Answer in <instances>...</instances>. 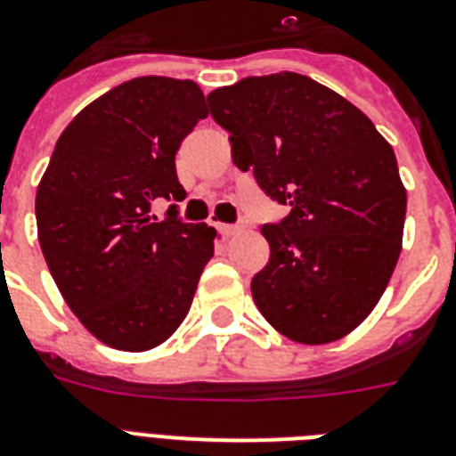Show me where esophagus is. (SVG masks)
Listing matches in <instances>:
<instances>
[{
    "instance_id": "esophagus-1",
    "label": "esophagus",
    "mask_w": 456,
    "mask_h": 456,
    "mask_svg": "<svg viewBox=\"0 0 456 456\" xmlns=\"http://www.w3.org/2000/svg\"><path fill=\"white\" fill-rule=\"evenodd\" d=\"M216 227L220 229V232H222V234H224V236H236V234H240V227H239V224H222V222H217Z\"/></svg>"
}]
</instances>
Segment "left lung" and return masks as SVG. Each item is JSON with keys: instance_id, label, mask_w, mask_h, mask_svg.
<instances>
[{"instance_id": "1", "label": "left lung", "mask_w": 456, "mask_h": 456, "mask_svg": "<svg viewBox=\"0 0 456 456\" xmlns=\"http://www.w3.org/2000/svg\"><path fill=\"white\" fill-rule=\"evenodd\" d=\"M232 159L292 210L262 227L252 299L289 340L322 346L364 322L399 262L405 187L392 145L338 92L281 71L208 94Z\"/></svg>"}]
</instances>
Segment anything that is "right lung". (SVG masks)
Here are the masks:
<instances>
[{
  "label": "right lung",
  "mask_w": 456,
  "mask_h": 456,
  "mask_svg": "<svg viewBox=\"0 0 456 456\" xmlns=\"http://www.w3.org/2000/svg\"><path fill=\"white\" fill-rule=\"evenodd\" d=\"M194 80L141 76L69 122L37 190V232L53 281L80 324L109 347L143 352L185 320L213 227L171 216L183 201L175 152L201 118Z\"/></svg>",
  "instance_id": "add662e5"
}]
</instances>
